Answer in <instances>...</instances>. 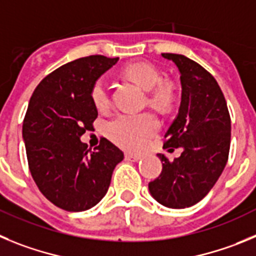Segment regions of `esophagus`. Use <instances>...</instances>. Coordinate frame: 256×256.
<instances>
[{
    "label": "esophagus",
    "instance_id": "1",
    "mask_svg": "<svg viewBox=\"0 0 256 256\" xmlns=\"http://www.w3.org/2000/svg\"><path fill=\"white\" fill-rule=\"evenodd\" d=\"M140 158H142V156H135V154H130V153L125 154V160H130V162H138V160H140Z\"/></svg>",
    "mask_w": 256,
    "mask_h": 256
}]
</instances>
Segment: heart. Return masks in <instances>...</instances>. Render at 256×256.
Listing matches in <instances>:
<instances>
[{"label":"heart","mask_w":256,"mask_h":256,"mask_svg":"<svg viewBox=\"0 0 256 256\" xmlns=\"http://www.w3.org/2000/svg\"><path fill=\"white\" fill-rule=\"evenodd\" d=\"M124 75L140 88L149 92V103L154 107L168 108L174 103V86L168 82H162L160 74L154 68L142 64L128 65ZM92 102L96 110L104 111L110 106L108 86L103 79H98L92 86ZM160 128L156 116L149 112L144 114H121L108 121L106 126L107 136L116 145L130 152H138L146 145Z\"/></svg>","instance_id":"obj_1"}]
</instances>
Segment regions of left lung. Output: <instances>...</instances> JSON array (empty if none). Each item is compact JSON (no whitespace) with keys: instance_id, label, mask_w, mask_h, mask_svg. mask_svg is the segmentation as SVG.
Instances as JSON below:
<instances>
[{"instance_id":"obj_1","label":"left lung","mask_w":256,"mask_h":256,"mask_svg":"<svg viewBox=\"0 0 256 256\" xmlns=\"http://www.w3.org/2000/svg\"><path fill=\"white\" fill-rule=\"evenodd\" d=\"M180 71L181 103L166 132L163 148H182L174 162L164 154L162 174L149 182L156 202L172 209L195 206L208 194L228 160L231 118L220 85L204 68L184 54H162Z\"/></svg>"}]
</instances>
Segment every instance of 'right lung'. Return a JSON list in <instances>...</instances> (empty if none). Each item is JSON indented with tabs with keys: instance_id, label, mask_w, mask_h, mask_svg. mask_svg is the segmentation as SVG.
I'll use <instances>...</instances> for the list:
<instances>
[{
	"instance_id": "right-lung-1",
	"label": "right lung",
	"mask_w": 256,
	"mask_h": 256,
	"mask_svg": "<svg viewBox=\"0 0 256 256\" xmlns=\"http://www.w3.org/2000/svg\"><path fill=\"white\" fill-rule=\"evenodd\" d=\"M117 61L96 54L68 62L39 82L29 100L22 124L29 170L40 192L64 210L96 206L124 160L106 138L90 153L80 140L98 116L92 86Z\"/></svg>"
}]
</instances>
